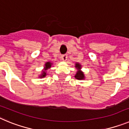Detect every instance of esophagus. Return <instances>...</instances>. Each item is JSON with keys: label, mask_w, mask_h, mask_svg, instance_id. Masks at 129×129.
I'll list each match as a JSON object with an SVG mask.
<instances>
[{"label": "esophagus", "mask_w": 129, "mask_h": 129, "mask_svg": "<svg viewBox=\"0 0 129 129\" xmlns=\"http://www.w3.org/2000/svg\"><path fill=\"white\" fill-rule=\"evenodd\" d=\"M67 57H67V54L62 55H61V59H62V61H66V60H67Z\"/></svg>", "instance_id": "esophagus-1"}]
</instances>
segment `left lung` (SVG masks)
<instances>
[{
  "mask_svg": "<svg viewBox=\"0 0 129 129\" xmlns=\"http://www.w3.org/2000/svg\"><path fill=\"white\" fill-rule=\"evenodd\" d=\"M75 67L77 68V73H76V74L75 75V78L78 79V80L84 79H85V76H84V74H83V72L81 70V65L79 63H76Z\"/></svg>",
  "mask_w": 129,
  "mask_h": 129,
  "instance_id": "obj_1",
  "label": "left lung"
}]
</instances>
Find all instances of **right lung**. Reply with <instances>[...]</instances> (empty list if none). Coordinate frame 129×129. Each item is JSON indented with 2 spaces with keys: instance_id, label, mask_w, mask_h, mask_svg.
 I'll return each instance as SVG.
<instances>
[{
  "instance_id": "obj_1",
  "label": "right lung",
  "mask_w": 129,
  "mask_h": 129,
  "mask_svg": "<svg viewBox=\"0 0 129 129\" xmlns=\"http://www.w3.org/2000/svg\"><path fill=\"white\" fill-rule=\"evenodd\" d=\"M52 63H51L50 62H47L45 63V64H44V70L42 71V74L40 75L39 77L40 78H43V77H45V76H46V70H48V69H49V68H50L51 67H52Z\"/></svg>"
}]
</instances>
